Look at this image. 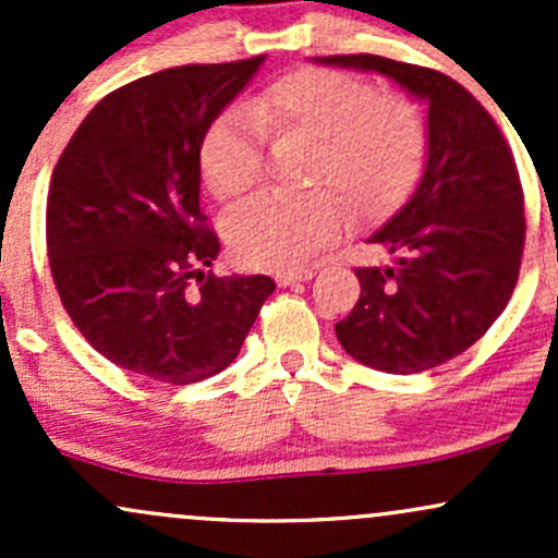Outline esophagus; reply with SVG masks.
<instances>
[{
    "label": "esophagus",
    "mask_w": 558,
    "mask_h": 558,
    "mask_svg": "<svg viewBox=\"0 0 558 558\" xmlns=\"http://www.w3.org/2000/svg\"><path fill=\"white\" fill-rule=\"evenodd\" d=\"M315 278V272L312 270H296V272H278L275 275V280H278V286H296V283H304V280H312Z\"/></svg>",
    "instance_id": "obj_1"
}]
</instances>
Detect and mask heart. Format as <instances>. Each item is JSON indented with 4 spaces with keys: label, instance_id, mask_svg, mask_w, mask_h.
<instances>
[{
    "label": "heart",
    "instance_id": "heart-1",
    "mask_svg": "<svg viewBox=\"0 0 558 558\" xmlns=\"http://www.w3.org/2000/svg\"><path fill=\"white\" fill-rule=\"evenodd\" d=\"M265 133L315 141L310 183L328 185L356 217L399 207L427 157V120L412 96L328 68H299L267 83L248 110H228L198 144L202 181L222 202L254 189L265 168ZM330 191L262 194L228 217L243 265L293 270L341 235L345 209Z\"/></svg>",
    "mask_w": 558,
    "mask_h": 558
}]
</instances>
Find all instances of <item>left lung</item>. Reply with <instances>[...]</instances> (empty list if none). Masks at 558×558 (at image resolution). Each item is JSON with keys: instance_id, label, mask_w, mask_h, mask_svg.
Wrapping results in <instances>:
<instances>
[{"instance_id": "left-lung-1", "label": "left lung", "mask_w": 558, "mask_h": 558, "mask_svg": "<svg viewBox=\"0 0 558 558\" xmlns=\"http://www.w3.org/2000/svg\"><path fill=\"white\" fill-rule=\"evenodd\" d=\"M315 60L388 75L427 101L422 181L369 235L393 265L356 270L360 301L336 325L356 362L390 375L425 373L470 349L509 304L524 248L520 172L496 120L462 83L377 54Z\"/></svg>"}]
</instances>
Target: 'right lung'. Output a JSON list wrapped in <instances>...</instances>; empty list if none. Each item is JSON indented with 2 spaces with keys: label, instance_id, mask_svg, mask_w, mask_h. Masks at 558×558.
<instances>
[{
  "label": "right lung",
  "instance_id": "right-lung-1",
  "mask_svg": "<svg viewBox=\"0 0 558 558\" xmlns=\"http://www.w3.org/2000/svg\"><path fill=\"white\" fill-rule=\"evenodd\" d=\"M262 62L128 83L86 114L54 165L47 248L62 306L101 356L149 380L222 373L275 291L267 275L202 270L220 241L198 209V144Z\"/></svg>",
  "mask_w": 558,
  "mask_h": 558
}]
</instances>
